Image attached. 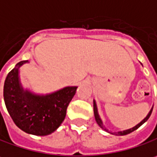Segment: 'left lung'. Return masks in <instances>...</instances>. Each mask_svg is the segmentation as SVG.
Here are the masks:
<instances>
[{
  "label": "left lung",
  "mask_w": 157,
  "mask_h": 157,
  "mask_svg": "<svg viewBox=\"0 0 157 157\" xmlns=\"http://www.w3.org/2000/svg\"><path fill=\"white\" fill-rule=\"evenodd\" d=\"M152 110H153V107L151 108V110L149 111V113L147 114V115L143 119L142 121L140 123V124H138L136 125V126H134L132 128H131V129H128V130H125V131H123V132H114V133H112V132H110V133L112 134H115V135H118V136H123V135H127V134L131 133V132H134L135 130H137L139 127H140L141 125L144 124V123H146L147 120H148V118L150 117V115H151V113H152ZM93 111H94V116H95V120H96V122H97V124L99 125V127L100 128H102L103 130H105L107 132V130H106V128L104 127V125H103V123H102V120H101V118H100V116L98 115V107H97V104H96V101L95 100H93Z\"/></svg>",
  "instance_id": "obj_1"
}]
</instances>
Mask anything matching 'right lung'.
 Here are the masks:
<instances>
[{
	"instance_id": "obj_1",
	"label": "right lung",
	"mask_w": 157,
	"mask_h": 157,
	"mask_svg": "<svg viewBox=\"0 0 157 157\" xmlns=\"http://www.w3.org/2000/svg\"><path fill=\"white\" fill-rule=\"evenodd\" d=\"M25 63L28 60L18 62L6 77L5 105L20 130L28 134L46 136L54 132L63 123L77 86H67L45 95L25 90L19 79V68Z\"/></svg>"
}]
</instances>
